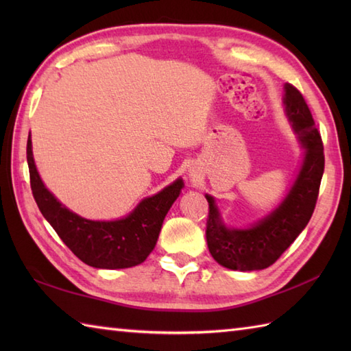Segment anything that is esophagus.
<instances>
[{"instance_id": "esophagus-1", "label": "esophagus", "mask_w": 351, "mask_h": 351, "mask_svg": "<svg viewBox=\"0 0 351 351\" xmlns=\"http://www.w3.org/2000/svg\"><path fill=\"white\" fill-rule=\"evenodd\" d=\"M190 173H191V171H190Z\"/></svg>"}]
</instances>
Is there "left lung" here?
<instances>
[{
    "label": "left lung",
    "mask_w": 351,
    "mask_h": 351,
    "mask_svg": "<svg viewBox=\"0 0 351 351\" xmlns=\"http://www.w3.org/2000/svg\"><path fill=\"white\" fill-rule=\"evenodd\" d=\"M283 88L285 114L304 149L300 170L287 196L267 217L249 228H232L223 221L215 199L205 195L210 204L208 249L213 258L229 270H264L274 264L306 228L315 210L324 171L322 136L302 93L288 83Z\"/></svg>",
    "instance_id": "8db88e82"
}]
</instances>
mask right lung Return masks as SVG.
I'll use <instances>...</instances> for the list:
<instances>
[{"label":"right lung","instance_id":"obj_1","mask_svg":"<svg viewBox=\"0 0 351 351\" xmlns=\"http://www.w3.org/2000/svg\"><path fill=\"white\" fill-rule=\"evenodd\" d=\"M29 182L37 206L62 241L84 264L95 268H130L149 256L158 240L164 217L184 187L178 178L160 193L145 197L123 219L88 220L72 213L45 187L36 169L32 136L27 141Z\"/></svg>","mask_w":351,"mask_h":351}]
</instances>
